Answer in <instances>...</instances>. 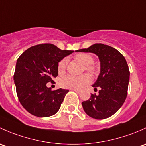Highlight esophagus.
Segmentation results:
<instances>
[{"mask_svg": "<svg viewBox=\"0 0 146 146\" xmlns=\"http://www.w3.org/2000/svg\"><path fill=\"white\" fill-rule=\"evenodd\" d=\"M72 91H75V92H76V93L80 92V90H79V89H72Z\"/></svg>", "mask_w": 146, "mask_h": 146, "instance_id": "1", "label": "esophagus"}]
</instances>
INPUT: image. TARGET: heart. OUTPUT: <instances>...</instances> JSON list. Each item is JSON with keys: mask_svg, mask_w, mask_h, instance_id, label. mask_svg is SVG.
I'll return each instance as SVG.
<instances>
[{"mask_svg": "<svg viewBox=\"0 0 146 146\" xmlns=\"http://www.w3.org/2000/svg\"><path fill=\"white\" fill-rule=\"evenodd\" d=\"M75 58L77 61L82 63L86 71L91 74H94L96 72V69L94 65V58L91 55L86 53H79L75 56ZM67 58H64L60 60L58 64V71L59 74L62 75L65 73L66 68L67 64ZM90 81V77L88 75L83 74L79 76H74L69 75L65 76L60 81L61 87L64 88H70V89H77L80 88L82 86L88 83Z\"/></svg>", "mask_w": 146, "mask_h": 146, "instance_id": "1", "label": "heart"}]
</instances>
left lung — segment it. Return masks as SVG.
<instances>
[{
  "label": "left lung",
  "mask_w": 146,
  "mask_h": 146,
  "mask_svg": "<svg viewBox=\"0 0 146 146\" xmlns=\"http://www.w3.org/2000/svg\"><path fill=\"white\" fill-rule=\"evenodd\" d=\"M76 52H92L100 62V74L92 86L100 88L98 95L91 94L88 100L82 102L84 111L96 119L110 117L117 112L127 96L130 72L125 58L117 49L102 43Z\"/></svg>",
  "instance_id": "left-lung-1"
}]
</instances>
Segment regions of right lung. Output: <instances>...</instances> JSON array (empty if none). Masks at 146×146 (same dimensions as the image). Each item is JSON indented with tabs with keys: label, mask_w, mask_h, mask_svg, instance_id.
Listing matches in <instances>:
<instances>
[{
	"label": "right lung",
	"mask_w": 146,
	"mask_h": 146,
	"mask_svg": "<svg viewBox=\"0 0 146 146\" xmlns=\"http://www.w3.org/2000/svg\"><path fill=\"white\" fill-rule=\"evenodd\" d=\"M73 52L43 43L29 48L18 58L14 74L16 91L20 103L30 114L47 117L59 110L69 90L51 91L46 84L58 75V62Z\"/></svg>",
	"instance_id": "right-lung-1"
}]
</instances>
